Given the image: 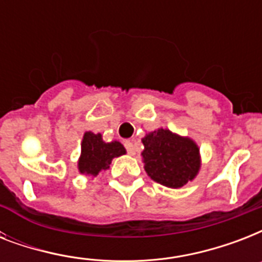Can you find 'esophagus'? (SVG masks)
<instances>
[{"label":"esophagus","mask_w":262,"mask_h":262,"mask_svg":"<svg viewBox=\"0 0 262 262\" xmlns=\"http://www.w3.org/2000/svg\"><path fill=\"white\" fill-rule=\"evenodd\" d=\"M125 148H126V151L129 155H135L136 154L135 145H133V143H130V141H126V143H125Z\"/></svg>","instance_id":"obj_1"}]
</instances>
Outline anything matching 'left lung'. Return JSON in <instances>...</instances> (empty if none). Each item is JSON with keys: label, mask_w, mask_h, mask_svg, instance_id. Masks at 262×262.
I'll return each instance as SVG.
<instances>
[{"label": "left lung", "mask_w": 262, "mask_h": 262, "mask_svg": "<svg viewBox=\"0 0 262 262\" xmlns=\"http://www.w3.org/2000/svg\"><path fill=\"white\" fill-rule=\"evenodd\" d=\"M141 141L144 168L155 182L178 189L199 174L200 149L189 137L160 127L145 135Z\"/></svg>", "instance_id": "obj_1"}]
</instances>
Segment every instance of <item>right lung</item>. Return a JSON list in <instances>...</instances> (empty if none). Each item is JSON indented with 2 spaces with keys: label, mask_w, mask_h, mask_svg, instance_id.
I'll return each instance as SVG.
<instances>
[{
  "label": "right lung",
  "mask_w": 262,
  "mask_h": 262,
  "mask_svg": "<svg viewBox=\"0 0 262 262\" xmlns=\"http://www.w3.org/2000/svg\"><path fill=\"white\" fill-rule=\"evenodd\" d=\"M126 149L119 141L104 143L102 135L92 132L84 133L81 141V155L79 159V171L81 174L96 177L100 171L110 167L111 160L125 155Z\"/></svg>",
  "instance_id": "1"
}]
</instances>
